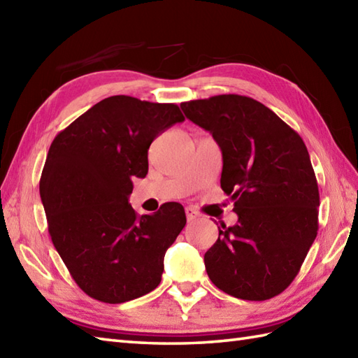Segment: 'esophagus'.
Here are the masks:
<instances>
[{
	"label": "esophagus",
	"instance_id": "esophagus-1",
	"mask_svg": "<svg viewBox=\"0 0 358 358\" xmlns=\"http://www.w3.org/2000/svg\"><path fill=\"white\" fill-rule=\"evenodd\" d=\"M186 217H187V222H195V220L200 218V214L192 208H186Z\"/></svg>",
	"mask_w": 358,
	"mask_h": 358
}]
</instances>
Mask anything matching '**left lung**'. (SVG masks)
<instances>
[{
	"label": "left lung",
	"mask_w": 358,
	"mask_h": 358,
	"mask_svg": "<svg viewBox=\"0 0 358 358\" xmlns=\"http://www.w3.org/2000/svg\"><path fill=\"white\" fill-rule=\"evenodd\" d=\"M181 109L222 149L220 183L238 215L218 227L204 254L208 275L235 299L269 300L292 283L317 237L320 195L305 143L249 96L217 95Z\"/></svg>",
	"instance_id": "8db88e82"
}]
</instances>
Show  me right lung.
<instances>
[{
  "label": "right lung",
  "instance_id": "add662e5",
  "mask_svg": "<svg viewBox=\"0 0 358 358\" xmlns=\"http://www.w3.org/2000/svg\"><path fill=\"white\" fill-rule=\"evenodd\" d=\"M185 121L177 104L104 98L52 141L40 195L53 246L83 291L110 305L159 285L164 254L186 224L180 203L152 215L129 204L132 180L149 169L148 149Z\"/></svg>",
  "mask_w": 358,
  "mask_h": 358
}]
</instances>
